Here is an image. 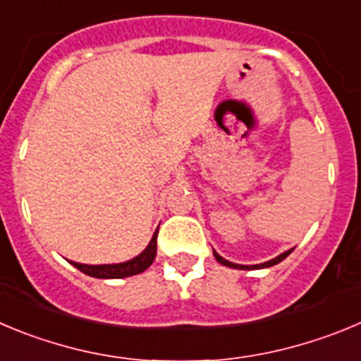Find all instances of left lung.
<instances>
[{"label": "left lung", "instance_id": "left-lung-1", "mask_svg": "<svg viewBox=\"0 0 361 361\" xmlns=\"http://www.w3.org/2000/svg\"><path fill=\"white\" fill-rule=\"evenodd\" d=\"M292 250H293V249L286 250V252L279 254V256H277V257H274V259H270V261H267V263H261V264H250V267H247V264H236V263H231V261L224 259V257H221L220 254L216 252V250H213V254H214V257H216V261H218V263L226 264V267H231V269H240V270H254V269H267V267H274V264L281 263V261H283L284 257H288L290 254H292Z\"/></svg>", "mask_w": 361, "mask_h": 361}]
</instances>
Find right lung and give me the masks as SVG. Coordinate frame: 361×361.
Here are the masks:
<instances>
[{
    "mask_svg": "<svg viewBox=\"0 0 361 361\" xmlns=\"http://www.w3.org/2000/svg\"><path fill=\"white\" fill-rule=\"evenodd\" d=\"M155 254H157V231L152 236L150 243H148L147 249L135 256L134 259L125 261V263H116V264H82L75 263V261H69L73 267H77L80 272H84L85 276L98 277V279H121V277H130L135 274H141L154 263Z\"/></svg>",
    "mask_w": 361,
    "mask_h": 361,
    "instance_id": "obj_1",
    "label": "right lung"
}]
</instances>
